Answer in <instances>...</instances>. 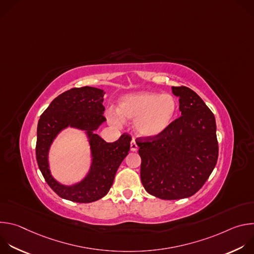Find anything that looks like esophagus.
<instances>
[{
  "mask_svg": "<svg viewBox=\"0 0 254 254\" xmlns=\"http://www.w3.org/2000/svg\"><path fill=\"white\" fill-rule=\"evenodd\" d=\"M136 150H137V144H136L135 140H134V139H132V140H131V142H130V151L135 152Z\"/></svg>",
  "mask_w": 254,
  "mask_h": 254,
  "instance_id": "obj_1",
  "label": "esophagus"
}]
</instances>
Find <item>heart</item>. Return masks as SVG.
I'll list each match as a JSON object with an SVG mask.
<instances>
[{
    "label": "heart",
    "instance_id": "1",
    "mask_svg": "<svg viewBox=\"0 0 254 254\" xmlns=\"http://www.w3.org/2000/svg\"><path fill=\"white\" fill-rule=\"evenodd\" d=\"M178 102L171 94L139 92L123 97L119 103V115L111 112L108 117L115 125L122 121H134L137 134L153 137L164 132L172 124Z\"/></svg>",
    "mask_w": 254,
    "mask_h": 254
}]
</instances>
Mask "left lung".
Returning <instances> with one entry per match:
<instances>
[{
	"label": "left lung",
	"instance_id": "obj_1",
	"mask_svg": "<svg viewBox=\"0 0 254 254\" xmlns=\"http://www.w3.org/2000/svg\"><path fill=\"white\" fill-rule=\"evenodd\" d=\"M181 117L161 134L139 136L140 180L146 191L164 200L193 196L205 184L218 159L213 113L186 86H172Z\"/></svg>",
	"mask_w": 254,
	"mask_h": 254
}]
</instances>
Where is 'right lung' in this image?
Listing matches in <instances>:
<instances>
[{
  "label": "right lung",
  "mask_w": 254,
  "mask_h": 254,
  "mask_svg": "<svg viewBox=\"0 0 254 254\" xmlns=\"http://www.w3.org/2000/svg\"><path fill=\"white\" fill-rule=\"evenodd\" d=\"M103 91L83 86L71 88L50 103L41 115L37 127L36 159L49 187L61 198L77 203H90L105 196L113 186L117 171L129 152L131 136L123 133L114 142H106L93 133L104 121ZM68 125L88 130L94 155L89 176L81 184L66 188L60 186L50 175L47 157L49 147L56 134Z\"/></svg>",
  "instance_id": "right-lung-1"
}]
</instances>
